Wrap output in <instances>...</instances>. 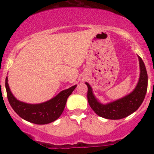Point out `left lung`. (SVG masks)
<instances>
[{
    "label": "left lung",
    "mask_w": 154,
    "mask_h": 154,
    "mask_svg": "<svg viewBox=\"0 0 154 154\" xmlns=\"http://www.w3.org/2000/svg\"><path fill=\"white\" fill-rule=\"evenodd\" d=\"M138 59L140 65L138 82L130 93L120 99H116L110 103H101L94 95L91 85L88 82H85V85L88 87V102L92 110L98 116L108 119H120L130 116L140 106L147 90L148 77L142 58L138 56Z\"/></svg>",
    "instance_id": "1"
}]
</instances>
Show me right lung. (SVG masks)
<instances>
[{
    "label": "right lung",
    "instance_id": "1",
    "mask_svg": "<svg viewBox=\"0 0 154 154\" xmlns=\"http://www.w3.org/2000/svg\"><path fill=\"white\" fill-rule=\"evenodd\" d=\"M77 85L61 91L52 99L38 104H31L21 102L14 97L8 85L6 77L5 87L9 103L14 112L24 120L35 124L44 125L52 123L58 119L64 111L67 99L72 93Z\"/></svg>",
    "mask_w": 154,
    "mask_h": 154
}]
</instances>
